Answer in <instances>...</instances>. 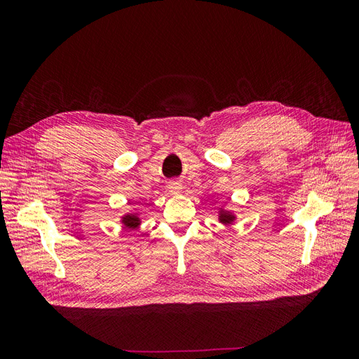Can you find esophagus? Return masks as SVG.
<instances>
[{"label": "esophagus", "instance_id": "obj_1", "mask_svg": "<svg viewBox=\"0 0 359 359\" xmlns=\"http://www.w3.org/2000/svg\"><path fill=\"white\" fill-rule=\"evenodd\" d=\"M181 190H182L181 182H178V181H172V182L169 184V191H172L173 194H178V193H181Z\"/></svg>", "mask_w": 359, "mask_h": 359}]
</instances>
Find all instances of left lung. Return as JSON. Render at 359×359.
Segmentation results:
<instances>
[{
    "label": "left lung",
    "instance_id": "left-lung-1",
    "mask_svg": "<svg viewBox=\"0 0 359 359\" xmlns=\"http://www.w3.org/2000/svg\"><path fill=\"white\" fill-rule=\"evenodd\" d=\"M235 219H236V215H235L232 211L220 208V211H219V222H220L222 224H224V226L233 224Z\"/></svg>",
    "mask_w": 359,
    "mask_h": 359
}]
</instances>
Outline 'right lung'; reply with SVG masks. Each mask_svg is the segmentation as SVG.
<instances>
[{
    "instance_id": "right-lung-1",
    "label": "right lung",
    "mask_w": 359,
    "mask_h": 359,
    "mask_svg": "<svg viewBox=\"0 0 359 359\" xmlns=\"http://www.w3.org/2000/svg\"><path fill=\"white\" fill-rule=\"evenodd\" d=\"M121 223L124 224V227H127V229H136V227L140 226L139 214H136V212L124 214V215L121 217Z\"/></svg>"
}]
</instances>
